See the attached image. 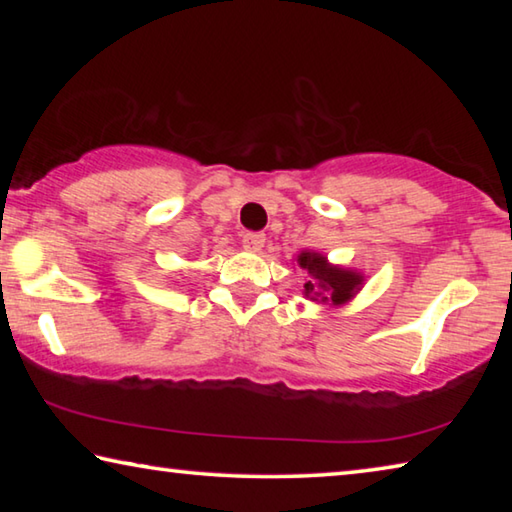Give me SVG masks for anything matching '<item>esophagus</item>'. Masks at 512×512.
<instances>
[{
	"mask_svg": "<svg viewBox=\"0 0 512 512\" xmlns=\"http://www.w3.org/2000/svg\"><path fill=\"white\" fill-rule=\"evenodd\" d=\"M241 244H244V250H248V253H259L266 244V237L262 232H248V235L241 239Z\"/></svg>",
	"mask_w": 512,
	"mask_h": 512,
	"instance_id": "1",
	"label": "esophagus"
}]
</instances>
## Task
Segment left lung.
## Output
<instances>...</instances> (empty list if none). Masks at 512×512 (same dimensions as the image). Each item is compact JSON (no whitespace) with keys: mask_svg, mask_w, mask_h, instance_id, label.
Instances as JSON below:
<instances>
[{"mask_svg":"<svg viewBox=\"0 0 512 512\" xmlns=\"http://www.w3.org/2000/svg\"><path fill=\"white\" fill-rule=\"evenodd\" d=\"M296 264L309 275L302 296L316 302V305H348L363 289V282H366V275L357 271V268L332 264L323 253H316V250H300Z\"/></svg>","mask_w":512,"mask_h":512,"instance_id":"obj_1","label":"left lung"}]
</instances>
